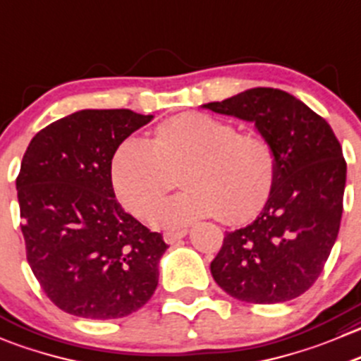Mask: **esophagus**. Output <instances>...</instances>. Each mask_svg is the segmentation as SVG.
Listing matches in <instances>:
<instances>
[{
    "mask_svg": "<svg viewBox=\"0 0 361 361\" xmlns=\"http://www.w3.org/2000/svg\"><path fill=\"white\" fill-rule=\"evenodd\" d=\"M188 231L187 229H180V231H167L166 234H164V240L167 241V243H176L178 240H181V238L187 236Z\"/></svg>",
    "mask_w": 361,
    "mask_h": 361,
    "instance_id": "esophagus-1",
    "label": "esophagus"
}]
</instances>
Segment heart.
Returning a JSON list of instances; mask_svg holds the SVG:
<instances>
[{"label": "heart", "instance_id": "b5f03b06", "mask_svg": "<svg viewBox=\"0 0 361 361\" xmlns=\"http://www.w3.org/2000/svg\"><path fill=\"white\" fill-rule=\"evenodd\" d=\"M174 173L185 190L157 209V224L180 227L212 215L241 224L269 199L277 155L262 134L238 132L209 114L185 113L160 123L152 139H125L111 162L114 190L137 216L157 208L176 183Z\"/></svg>", "mask_w": 361, "mask_h": 361}]
</instances>
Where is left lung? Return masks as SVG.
Returning a JSON list of instances; mask_svg holds the SVG:
<instances>
[{"label":"left lung","instance_id":"obj_1","mask_svg":"<svg viewBox=\"0 0 361 361\" xmlns=\"http://www.w3.org/2000/svg\"><path fill=\"white\" fill-rule=\"evenodd\" d=\"M202 107L252 121L277 155L269 199L254 222L224 236L213 279L247 303L298 298L323 271L341 227L348 169L341 142L324 118L275 87Z\"/></svg>","mask_w":361,"mask_h":361}]
</instances>
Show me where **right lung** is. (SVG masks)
I'll list each match as a JSON object with an SVG mask.
<instances>
[{"instance_id": "1", "label": "right lung", "mask_w": 361, "mask_h": 361, "mask_svg": "<svg viewBox=\"0 0 361 361\" xmlns=\"http://www.w3.org/2000/svg\"><path fill=\"white\" fill-rule=\"evenodd\" d=\"M152 114L84 109L42 128L16 180L31 271L47 298L86 319L141 309L159 284L167 245L128 215L114 195L118 146Z\"/></svg>"}]
</instances>
